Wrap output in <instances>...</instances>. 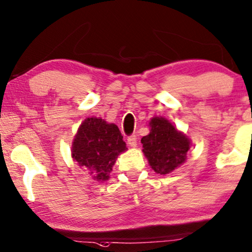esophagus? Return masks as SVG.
<instances>
[{"instance_id": "34e87169", "label": "esophagus", "mask_w": 252, "mask_h": 252, "mask_svg": "<svg viewBox=\"0 0 252 252\" xmlns=\"http://www.w3.org/2000/svg\"><path fill=\"white\" fill-rule=\"evenodd\" d=\"M127 143H128L129 147H136V136L135 135H130L127 138Z\"/></svg>"}]
</instances>
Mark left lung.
Listing matches in <instances>:
<instances>
[{
	"label": "left lung",
	"instance_id": "8db88e82",
	"mask_svg": "<svg viewBox=\"0 0 252 252\" xmlns=\"http://www.w3.org/2000/svg\"><path fill=\"white\" fill-rule=\"evenodd\" d=\"M148 135L141 139L142 152L156 174L168 175L186 161L191 140L163 117L149 120Z\"/></svg>",
	"mask_w": 252,
	"mask_h": 252
}]
</instances>
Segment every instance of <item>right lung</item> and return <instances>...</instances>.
Instances as JSON below:
<instances>
[{"mask_svg": "<svg viewBox=\"0 0 252 252\" xmlns=\"http://www.w3.org/2000/svg\"><path fill=\"white\" fill-rule=\"evenodd\" d=\"M118 126L89 117L81 124L71 143V158L88 170L94 181L106 182L118 156L126 152Z\"/></svg>", "mask_w": 252, "mask_h": 252, "instance_id": "obj_1", "label": "right lung"}]
</instances>
